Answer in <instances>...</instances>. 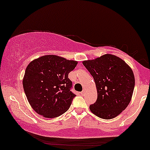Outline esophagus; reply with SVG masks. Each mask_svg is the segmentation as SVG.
Segmentation results:
<instances>
[{"instance_id": "obj_1", "label": "esophagus", "mask_w": 150, "mask_h": 150, "mask_svg": "<svg viewBox=\"0 0 150 150\" xmlns=\"http://www.w3.org/2000/svg\"><path fill=\"white\" fill-rule=\"evenodd\" d=\"M80 94H82V95H84V94H85V90H82V92H81Z\"/></svg>"}]
</instances>
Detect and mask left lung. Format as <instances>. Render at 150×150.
I'll use <instances>...</instances> for the list:
<instances>
[{"label": "left lung", "mask_w": 150, "mask_h": 150, "mask_svg": "<svg viewBox=\"0 0 150 150\" xmlns=\"http://www.w3.org/2000/svg\"><path fill=\"white\" fill-rule=\"evenodd\" d=\"M82 64L93 76L97 99L89 109L103 119H111L126 108L132 99L135 76L129 65L115 55L106 53Z\"/></svg>", "instance_id": "obj_1"}]
</instances>
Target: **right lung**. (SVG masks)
<instances>
[{
    "mask_svg": "<svg viewBox=\"0 0 150 150\" xmlns=\"http://www.w3.org/2000/svg\"><path fill=\"white\" fill-rule=\"evenodd\" d=\"M77 61L56 55H45L31 61L22 80L24 91L32 108L43 117L53 118L66 112L75 94L70 90L68 73Z\"/></svg>",
    "mask_w": 150,
    "mask_h": 150,
    "instance_id": "right-lung-1",
    "label": "right lung"
}]
</instances>
